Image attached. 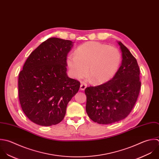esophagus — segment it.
Instances as JSON below:
<instances>
[{"instance_id": "obj_1", "label": "esophagus", "mask_w": 159, "mask_h": 159, "mask_svg": "<svg viewBox=\"0 0 159 159\" xmlns=\"http://www.w3.org/2000/svg\"><path fill=\"white\" fill-rule=\"evenodd\" d=\"M87 84L85 83V82H81L80 84V90H84L85 89V88L87 87Z\"/></svg>"}]
</instances>
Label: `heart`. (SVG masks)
I'll return each mask as SVG.
<instances>
[{"instance_id": "1", "label": "heart", "mask_w": 159, "mask_h": 159, "mask_svg": "<svg viewBox=\"0 0 159 159\" xmlns=\"http://www.w3.org/2000/svg\"><path fill=\"white\" fill-rule=\"evenodd\" d=\"M121 62L120 51L113 46L97 41L85 43L77 48L75 54L67 59L72 76L81 79L88 75L95 84L110 80L117 72Z\"/></svg>"}]
</instances>
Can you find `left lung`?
Returning <instances> with one entry per match:
<instances>
[{
	"label": "left lung",
	"mask_w": 159,
	"mask_h": 159,
	"mask_svg": "<svg viewBox=\"0 0 159 159\" xmlns=\"http://www.w3.org/2000/svg\"><path fill=\"white\" fill-rule=\"evenodd\" d=\"M122 62L109 81L87 87L86 111L95 123L108 125L126 118L133 110L139 94L140 70L136 58L120 41Z\"/></svg>",
	"instance_id": "1"
}]
</instances>
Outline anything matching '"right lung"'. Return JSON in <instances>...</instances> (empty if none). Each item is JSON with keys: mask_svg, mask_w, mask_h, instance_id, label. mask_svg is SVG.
Segmentation results:
<instances>
[{"mask_svg": "<svg viewBox=\"0 0 159 159\" xmlns=\"http://www.w3.org/2000/svg\"><path fill=\"white\" fill-rule=\"evenodd\" d=\"M73 42L50 38L27 58L18 75V97L28 118L40 126L59 123L80 82L67 75V56Z\"/></svg>", "mask_w": 159, "mask_h": 159, "instance_id": "add662e5", "label": "right lung"}]
</instances>
